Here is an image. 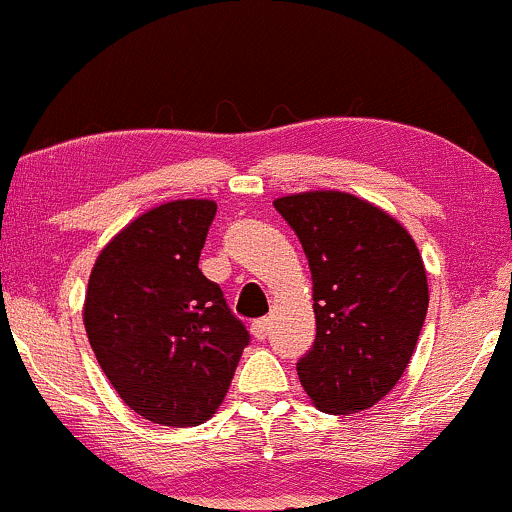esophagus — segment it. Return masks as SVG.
I'll return each instance as SVG.
<instances>
[{
    "label": "esophagus",
    "instance_id": "34e87169",
    "mask_svg": "<svg viewBox=\"0 0 512 512\" xmlns=\"http://www.w3.org/2000/svg\"><path fill=\"white\" fill-rule=\"evenodd\" d=\"M268 332H271V320L268 317L251 322V334H254V339H258V342H263L268 337Z\"/></svg>",
    "mask_w": 512,
    "mask_h": 512
}]
</instances>
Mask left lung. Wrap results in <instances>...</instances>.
<instances>
[{"mask_svg": "<svg viewBox=\"0 0 512 512\" xmlns=\"http://www.w3.org/2000/svg\"><path fill=\"white\" fill-rule=\"evenodd\" d=\"M312 273L317 337L298 361L312 403L332 415L373 408L408 368L425 324L427 273L408 229L339 190L278 197Z\"/></svg>", "mask_w": 512, "mask_h": 512, "instance_id": "left-lung-1", "label": "left lung"}]
</instances>
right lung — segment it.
Segmentation results:
<instances>
[{
    "label": "right lung",
    "instance_id": "add662e5",
    "mask_svg": "<svg viewBox=\"0 0 512 512\" xmlns=\"http://www.w3.org/2000/svg\"><path fill=\"white\" fill-rule=\"evenodd\" d=\"M214 212L212 200L151 207L112 236L87 283L82 322L104 376L156 425L210 420L249 344L197 266Z\"/></svg>",
    "mask_w": 512,
    "mask_h": 512
}]
</instances>
